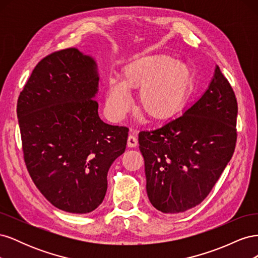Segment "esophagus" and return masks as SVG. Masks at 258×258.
I'll return each instance as SVG.
<instances>
[{"label": "esophagus", "mask_w": 258, "mask_h": 258, "mask_svg": "<svg viewBox=\"0 0 258 258\" xmlns=\"http://www.w3.org/2000/svg\"><path fill=\"white\" fill-rule=\"evenodd\" d=\"M134 134H136L135 130H131ZM127 145L128 147H137L138 146V139L136 138L135 135H130L128 137V141H127Z\"/></svg>", "instance_id": "obj_1"}]
</instances>
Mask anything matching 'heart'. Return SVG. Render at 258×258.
<instances>
[{
	"label": "heart",
	"mask_w": 258,
	"mask_h": 258,
	"mask_svg": "<svg viewBox=\"0 0 258 258\" xmlns=\"http://www.w3.org/2000/svg\"><path fill=\"white\" fill-rule=\"evenodd\" d=\"M189 82L188 68L169 56L136 59L124 68L121 81L108 80L106 113L112 119L121 120L132 106L129 89L142 88L140 101L143 111L153 119H166L184 102Z\"/></svg>",
	"instance_id": "heart-1"
}]
</instances>
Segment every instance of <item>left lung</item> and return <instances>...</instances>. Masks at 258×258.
Listing matches in <instances>:
<instances>
[{
    "mask_svg": "<svg viewBox=\"0 0 258 258\" xmlns=\"http://www.w3.org/2000/svg\"><path fill=\"white\" fill-rule=\"evenodd\" d=\"M238 103L216 66L208 89L183 115L139 134L146 191L162 213L198 206L230 161L237 142Z\"/></svg>",
    "mask_w": 258,
    "mask_h": 258,
    "instance_id": "8db88e82",
    "label": "left lung"
}]
</instances>
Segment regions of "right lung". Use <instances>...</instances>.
Masks as SVG:
<instances>
[{
    "label": "right lung",
    "mask_w": 258,
    "mask_h": 258,
    "mask_svg": "<svg viewBox=\"0 0 258 258\" xmlns=\"http://www.w3.org/2000/svg\"><path fill=\"white\" fill-rule=\"evenodd\" d=\"M99 76L93 58L76 48L42 59L17 102L23 157L35 186L69 213L96 210L107 172L126 150L127 127L100 119Z\"/></svg>",
    "instance_id": "right-lung-1"
}]
</instances>
